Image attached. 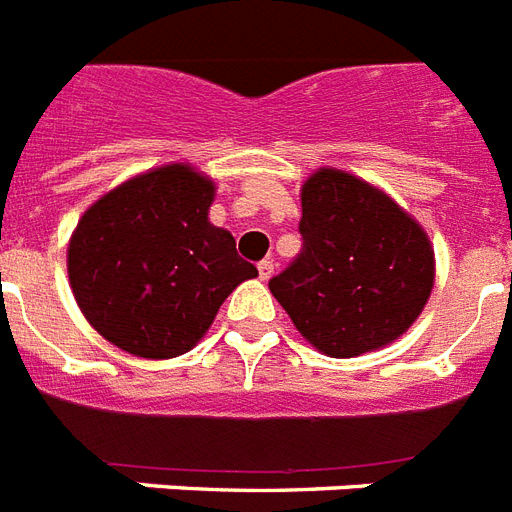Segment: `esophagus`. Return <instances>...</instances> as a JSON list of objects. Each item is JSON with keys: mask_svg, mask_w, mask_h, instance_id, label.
I'll return each instance as SVG.
<instances>
[{"mask_svg": "<svg viewBox=\"0 0 512 512\" xmlns=\"http://www.w3.org/2000/svg\"><path fill=\"white\" fill-rule=\"evenodd\" d=\"M273 268H276V265H273V260H260V263H257V273H260V279L263 281L271 279Z\"/></svg>", "mask_w": 512, "mask_h": 512, "instance_id": "esophagus-1", "label": "esophagus"}]
</instances>
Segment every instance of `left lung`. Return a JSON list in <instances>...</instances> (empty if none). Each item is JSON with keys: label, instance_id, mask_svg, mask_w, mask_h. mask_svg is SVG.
I'll return each mask as SVG.
<instances>
[{"label": "left lung", "instance_id": "1", "mask_svg": "<svg viewBox=\"0 0 512 512\" xmlns=\"http://www.w3.org/2000/svg\"><path fill=\"white\" fill-rule=\"evenodd\" d=\"M303 249L268 281L297 332L332 358L398 340L428 303L436 257L428 233L388 193L342 170L303 185Z\"/></svg>", "mask_w": 512, "mask_h": 512}]
</instances>
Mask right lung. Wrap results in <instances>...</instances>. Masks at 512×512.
I'll use <instances>...</instances> for the list:
<instances>
[{"label": "right lung", "instance_id": "right-lung-1", "mask_svg": "<svg viewBox=\"0 0 512 512\" xmlns=\"http://www.w3.org/2000/svg\"><path fill=\"white\" fill-rule=\"evenodd\" d=\"M215 183L164 164L100 196L68 241V281L84 319L140 358L183 356L257 268L209 223Z\"/></svg>", "mask_w": 512, "mask_h": 512}]
</instances>
